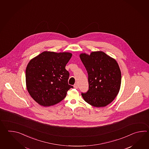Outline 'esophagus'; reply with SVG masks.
<instances>
[{"label": "esophagus", "mask_w": 149, "mask_h": 149, "mask_svg": "<svg viewBox=\"0 0 149 149\" xmlns=\"http://www.w3.org/2000/svg\"><path fill=\"white\" fill-rule=\"evenodd\" d=\"M74 88L77 89L78 88V84L76 83L75 84H74Z\"/></svg>", "instance_id": "1"}]
</instances>
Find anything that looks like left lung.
Instances as JSON below:
<instances>
[{"mask_svg":"<svg viewBox=\"0 0 149 149\" xmlns=\"http://www.w3.org/2000/svg\"><path fill=\"white\" fill-rule=\"evenodd\" d=\"M80 58L88 73V91L81 93L87 103L96 108L104 107L114 100L120 88L121 74L117 61L101 51Z\"/></svg>","mask_w":149,"mask_h":149,"instance_id":"obj_1","label":"left lung"}]
</instances>
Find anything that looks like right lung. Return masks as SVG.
I'll return each mask as SVG.
<instances>
[{"instance_id": "1", "label": "right lung", "mask_w": 149, "mask_h": 149, "mask_svg": "<svg viewBox=\"0 0 149 149\" xmlns=\"http://www.w3.org/2000/svg\"><path fill=\"white\" fill-rule=\"evenodd\" d=\"M72 55L68 52L45 51L30 61L25 71L26 88L39 104H56L73 88L68 84L70 74L65 68Z\"/></svg>"}]
</instances>
